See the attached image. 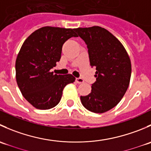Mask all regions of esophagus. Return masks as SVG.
<instances>
[{"label": "esophagus", "instance_id": "34e87169", "mask_svg": "<svg viewBox=\"0 0 151 151\" xmlns=\"http://www.w3.org/2000/svg\"><path fill=\"white\" fill-rule=\"evenodd\" d=\"M76 82H77V83H78V84H81V83H84V80L82 78H76Z\"/></svg>", "mask_w": 151, "mask_h": 151}]
</instances>
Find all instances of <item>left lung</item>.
Here are the masks:
<instances>
[{"label":"left lung","instance_id":"left-lung-1","mask_svg":"<svg viewBox=\"0 0 151 151\" xmlns=\"http://www.w3.org/2000/svg\"><path fill=\"white\" fill-rule=\"evenodd\" d=\"M87 45L96 81L91 92L80 96L83 106L95 113H103L121 101L129 85L132 64L127 52L115 36L99 26L74 29Z\"/></svg>","mask_w":151,"mask_h":151}]
</instances>
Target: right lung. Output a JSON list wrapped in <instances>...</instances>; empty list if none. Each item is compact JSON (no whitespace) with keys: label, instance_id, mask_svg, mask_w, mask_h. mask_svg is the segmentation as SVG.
I'll list each match as a JSON object with an SVG mask.
<instances>
[{"label":"right lung","instance_id":"right-lung-1","mask_svg":"<svg viewBox=\"0 0 151 151\" xmlns=\"http://www.w3.org/2000/svg\"><path fill=\"white\" fill-rule=\"evenodd\" d=\"M74 29L46 26L25 39L15 63L16 80L24 98L39 109H49L58 104L66 85L73 83L71 74L60 75L50 71L61 57L62 47Z\"/></svg>","mask_w":151,"mask_h":151}]
</instances>
